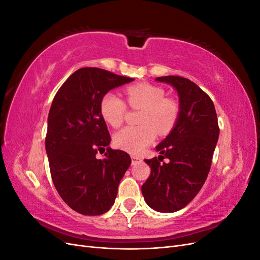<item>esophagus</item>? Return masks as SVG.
I'll list each match as a JSON object with an SVG mask.
<instances>
[{
	"instance_id": "obj_1",
	"label": "esophagus",
	"mask_w": 260,
	"mask_h": 260,
	"mask_svg": "<svg viewBox=\"0 0 260 260\" xmlns=\"http://www.w3.org/2000/svg\"><path fill=\"white\" fill-rule=\"evenodd\" d=\"M131 160H132V164H136V162H138V161H142V158H141L140 156L132 155V156H131Z\"/></svg>"
}]
</instances>
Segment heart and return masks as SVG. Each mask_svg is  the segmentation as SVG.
Masks as SVG:
<instances>
[{
  "instance_id": "b5f03b06",
  "label": "heart",
  "mask_w": 260,
  "mask_h": 260,
  "mask_svg": "<svg viewBox=\"0 0 260 260\" xmlns=\"http://www.w3.org/2000/svg\"><path fill=\"white\" fill-rule=\"evenodd\" d=\"M128 103L133 108H142L138 127H125L114 137L115 145L125 152L140 154L153 143L157 130L169 132L178 119L179 106L172 99H166L164 91L149 83L132 85L125 91ZM102 118L114 128L120 127L125 115L123 101L113 92L102 98L100 104Z\"/></svg>"
}]
</instances>
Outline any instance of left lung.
<instances>
[{
	"mask_svg": "<svg viewBox=\"0 0 260 260\" xmlns=\"http://www.w3.org/2000/svg\"><path fill=\"white\" fill-rule=\"evenodd\" d=\"M155 81L170 84L179 96V116L169 135L156 146L158 158L144 159L151 175L142 185L147 205L159 212L185 207L205 183L219 138L215 105L198 84L179 76ZM168 158V163H160Z\"/></svg>",
	"mask_w": 260,
	"mask_h": 260,
	"instance_id": "left-lung-1",
	"label": "left lung"
}]
</instances>
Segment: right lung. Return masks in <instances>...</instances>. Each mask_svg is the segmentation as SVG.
<instances>
[{
  "mask_svg": "<svg viewBox=\"0 0 260 260\" xmlns=\"http://www.w3.org/2000/svg\"><path fill=\"white\" fill-rule=\"evenodd\" d=\"M133 80L96 67L80 68L52 102L45 138L52 180L62 201L81 215L111 209L131 164L129 154L108 146L111 136L100 104L108 91ZM105 149L106 158L96 159Z\"/></svg>",
  "mask_w": 260,
  "mask_h": 260,
  "instance_id": "obj_1",
  "label": "right lung"
}]
</instances>
